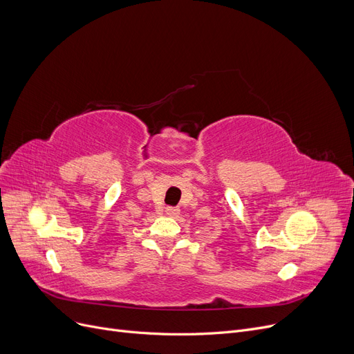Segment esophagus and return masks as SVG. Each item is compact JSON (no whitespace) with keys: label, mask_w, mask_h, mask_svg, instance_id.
I'll return each mask as SVG.
<instances>
[{"label":"esophagus","mask_w":354,"mask_h":354,"mask_svg":"<svg viewBox=\"0 0 354 354\" xmlns=\"http://www.w3.org/2000/svg\"><path fill=\"white\" fill-rule=\"evenodd\" d=\"M167 214L171 216V217H178L180 209L178 207H167Z\"/></svg>","instance_id":"1"}]
</instances>
